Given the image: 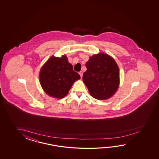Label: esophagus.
<instances>
[{
  "label": "esophagus",
  "mask_w": 159,
  "mask_h": 159,
  "mask_svg": "<svg viewBox=\"0 0 159 159\" xmlns=\"http://www.w3.org/2000/svg\"><path fill=\"white\" fill-rule=\"evenodd\" d=\"M79 74H80V76H81V78H82V75H83V72L82 71H80V72H79Z\"/></svg>",
  "instance_id": "1"
}]
</instances>
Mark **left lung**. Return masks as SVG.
<instances>
[{
	"label": "left lung",
	"instance_id": "8db88e82",
	"mask_svg": "<svg viewBox=\"0 0 159 159\" xmlns=\"http://www.w3.org/2000/svg\"><path fill=\"white\" fill-rule=\"evenodd\" d=\"M83 81L93 97L99 100L111 97L119 85V70L114 59L105 53L89 58Z\"/></svg>",
	"mask_w": 159,
	"mask_h": 159
}]
</instances>
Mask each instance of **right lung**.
<instances>
[{
    "instance_id": "right-lung-1",
    "label": "right lung",
    "mask_w": 159,
    "mask_h": 159,
    "mask_svg": "<svg viewBox=\"0 0 159 159\" xmlns=\"http://www.w3.org/2000/svg\"><path fill=\"white\" fill-rule=\"evenodd\" d=\"M66 56H52L41 69L39 79L44 91L49 96L61 99L68 94L80 75L73 69Z\"/></svg>"
}]
</instances>
